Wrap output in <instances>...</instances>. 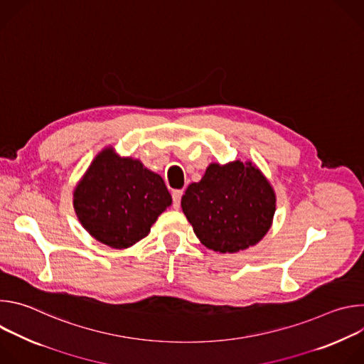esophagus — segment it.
<instances>
[{"instance_id": "obj_1", "label": "esophagus", "mask_w": 364, "mask_h": 364, "mask_svg": "<svg viewBox=\"0 0 364 364\" xmlns=\"http://www.w3.org/2000/svg\"><path fill=\"white\" fill-rule=\"evenodd\" d=\"M181 196H183V190H174L173 191V205H174V209H178V207H180Z\"/></svg>"}]
</instances>
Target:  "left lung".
Segmentation results:
<instances>
[{
	"instance_id": "8db88e82",
	"label": "left lung",
	"mask_w": 364,
	"mask_h": 364,
	"mask_svg": "<svg viewBox=\"0 0 364 364\" xmlns=\"http://www.w3.org/2000/svg\"><path fill=\"white\" fill-rule=\"evenodd\" d=\"M183 213L200 242L215 252L235 253L256 245L269 230L277 197L250 161L207 167L181 197Z\"/></svg>"
}]
</instances>
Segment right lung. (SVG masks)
<instances>
[{"mask_svg": "<svg viewBox=\"0 0 364 364\" xmlns=\"http://www.w3.org/2000/svg\"><path fill=\"white\" fill-rule=\"evenodd\" d=\"M171 194L157 173L139 160L102 149L73 191V207L92 237L115 249L144 239L171 205Z\"/></svg>", "mask_w": 364, "mask_h": 364, "instance_id": "obj_1", "label": "right lung"}]
</instances>
